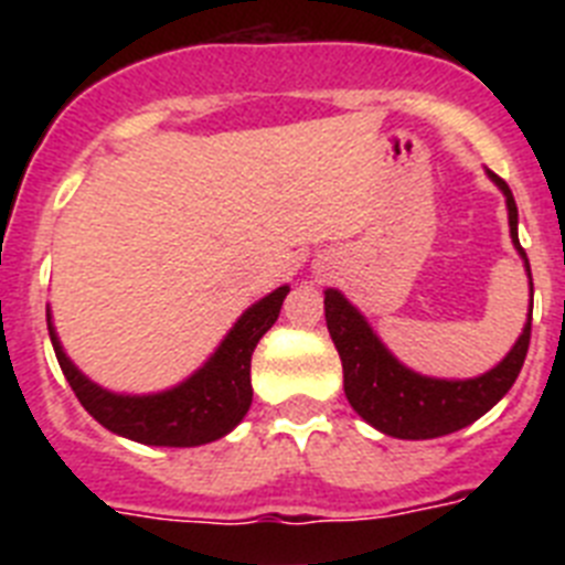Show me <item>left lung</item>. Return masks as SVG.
Returning a JSON list of instances; mask_svg holds the SVG:
<instances>
[{
  "label": "left lung",
  "mask_w": 565,
  "mask_h": 565,
  "mask_svg": "<svg viewBox=\"0 0 565 565\" xmlns=\"http://www.w3.org/2000/svg\"><path fill=\"white\" fill-rule=\"evenodd\" d=\"M489 178L507 194L509 234L532 279L526 252L518 243V206L512 189L495 172H489ZM326 322L342 359L344 396L353 411L376 430L393 438H411V441L456 433L492 411L515 384L523 359H526L529 339H532V313H529V322L518 337L515 348L498 367L467 382H447V379L418 376L398 364L379 342L376 333L367 328L362 313L333 288L326 291Z\"/></svg>",
  "instance_id": "1"
}]
</instances>
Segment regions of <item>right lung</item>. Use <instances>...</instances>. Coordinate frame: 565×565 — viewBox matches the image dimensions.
<instances>
[{
    "label": "right lung",
    "mask_w": 565,
    "mask_h": 565,
    "mask_svg": "<svg viewBox=\"0 0 565 565\" xmlns=\"http://www.w3.org/2000/svg\"><path fill=\"white\" fill-rule=\"evenodd\" d=\"M286 294L288 286H282L259 299L237 319L201 371L154 396H115L82 376L62 351L47 319L50 342L82 407L107 430L152 447H198L234 430L252 407V353L263 333L277 322Z\"/></svg>",
    "instance_id": "add662e5"
}]
</instances>
